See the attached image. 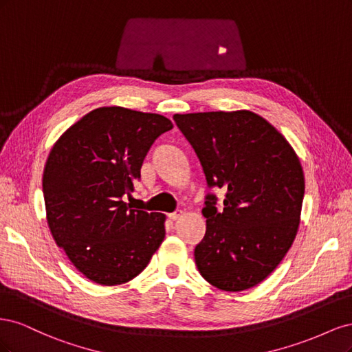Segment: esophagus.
Wrapping results in <instances>:
<instances>
[{"mask_svg":"<svg viewBox=\"0 0 352 352\" xmlns=\"http://www.w3.org/2000/svg\"><path fill=\"white\" fill-rule=\"evenodd\" d=\"M182 214H184L182 211H180V210H176V211H173V212H170V214H168V219L175 221V220H177L179 217H182Z\"/></svg>","mask_w":352,"mask_h":352,"instance_id":"obj_1","label":"esophagus"}]
</instances>
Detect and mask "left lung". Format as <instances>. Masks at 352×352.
Listing matches in <instances>:
<instances>
[{
    "mask_svg": "<svg viewBox=\"0 0 352 352\" xmlns=\"http://www.w3.org/2000/svg\"><path fill=\"white\" fill-rule=\"evenodd\" d=\"M204 170L207 186L225 190L223 208L207 194L206 236L195 247L208 283L239 292L278 267L295 239L304 199V173L292 146L252 111L175 114Z\"/></svg>",
    "mask_w": 352,
    "mask_h": 352,
    "instance_id": "obj_1",
    "label": "left lung"
}]
</instances>
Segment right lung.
I'll return each mask as SVG.
<instances>
[{"mask_svg": "<svg viewBox=\"0 0 352 352\" xmlns=\"http://www.w3.org/2000/svg\"><path fill=\"white\" fill-rule=\"evenodd\" d=\"M173 127L167 117L123 107L88 113L52 146L42 177L56 243L83 276L113 286L132 280L162 245L166 216L126 204L146 153Z\"/></svg>", "mask_w": 352, "mask_h": 352, "instance_id": "1", "label": "right lung"}]
</instances>
